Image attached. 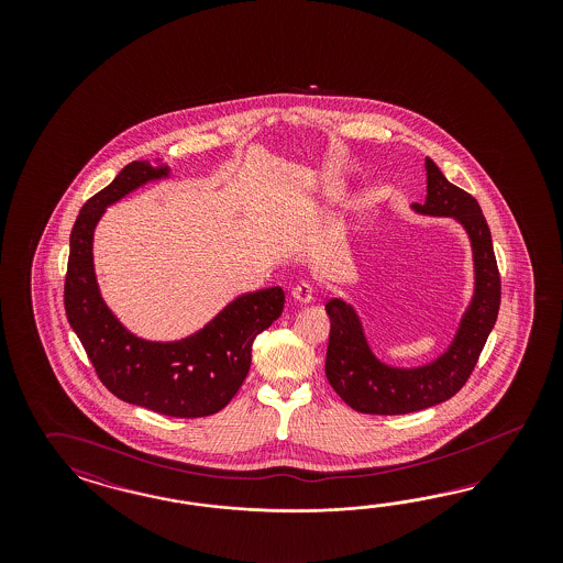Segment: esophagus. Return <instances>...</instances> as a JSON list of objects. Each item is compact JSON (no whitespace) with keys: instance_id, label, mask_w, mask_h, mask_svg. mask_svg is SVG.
I'll list each match as a JSON object with an SVG mask.
<instances>
[{"instance_id":"34e87169","label":"esophagus","mask_w":563,"mask_h":563,"mask_svg":"<svg viewBox=\"0 0 563 563\" xmlns=\"http://www.w3.org/2000/svg\"><path fill=\"white\" fill-rule=\"evenodd\" d=\"M290 295L301 306L303 303H311V299H313V285L307 283V280H301L299 285H295V289L290 290Z\"/></svg>"}]
</instances>
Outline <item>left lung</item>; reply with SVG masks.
<instances>
[{
	"label": "left lung",
	"mask_w": 563,
	"mask_h": 563,
	"mask_svg": "<svg viewBox=\"0 0 563 563\" xmlns=\"http://www.w3.org/2000/svg\"><path fill=\"white\" fill-rule=\"evenodd\" d=\"M426 205L412 208L462 222L475 256V297L450 349L433 363L415 369L388 367L377 361L363 336L355 309L341 299L325 303L330 316L325 377L351 409L365 415H407L452 398L473 374L499 311L501 280L492 231L481 206L468 191L450 184L431 158H426Z\"/></svg>",
	"instance_id": "left-lung-1"
}]
</instances>
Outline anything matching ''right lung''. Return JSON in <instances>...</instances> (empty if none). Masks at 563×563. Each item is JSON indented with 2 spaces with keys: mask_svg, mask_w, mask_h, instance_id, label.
Listing matches in <instances>:
<instances>
[{
  "mask_svg": "<svg viewBox=\"0 0 563 563\" xmlns=\"http://www.w3.org/2000/svg\"><path fill=\"white\" fill-rule=\"evenodd\" d=\"M169 167L134 161L86 200L69 235L64 285L66 316L102 386L123 402L158 415L194 419L224 409L252 365V344L280 318V287L241 295L200 332L177 342H148L130 334L104 306L92 266V233L104 208Z\"/></svg>",
  "mask_w": 563,
  "mask_h": 563,
  "instance_id": "obj_1",
  "label": "right lung"
}]
</instances>
